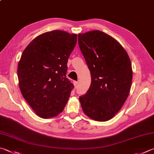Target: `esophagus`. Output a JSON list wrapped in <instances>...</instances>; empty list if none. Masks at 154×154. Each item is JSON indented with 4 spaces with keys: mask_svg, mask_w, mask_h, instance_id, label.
I'll return each mask as SVG.
<instances>
[{
    "mask_svg": "<svg viewBox=\"0 0 154 154\" xmlns=\"http://www.w3.org/2000/svg\"><path fill=\"white\" fill-rule=\"evenodd\" d=\"M73 83H74L75 88H77V87H78V85H79V82H73Z\"/></svg>",
    "mask_w": 154,
    "mask_h": 154,
    "instance_id": "1",
    "label": "esophagus"
}]
</instances>
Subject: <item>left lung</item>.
<instances>
[{
	"instance_id": "1",
	"label": "left lung",
	"mask_w": 154,
	"mask_h": 154,
	"mask_svg": "<svg viewBox=\"0 0 154 154\" xmlns=\"http://www.w3.org/2000/svg\"><path fill=\"white\" fill-rule=\"evenodd\" d=\"M78 43L91 77L88 91L79 97L81 105L89 118L107 121L121 110L129 94L130 58L115 39L101 31L80 33Z\"/></svg>"
}]
</instances>
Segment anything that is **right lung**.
<instances>
[{"instance_id":"right-lung-1","label":"right lung","mask_w":154,"mask_h":154,"mask_svg":"<svg viewBox=\"0 0 154 154\" xmlns=\"http://www.w3.org/2000/svg\"><path fill=\"white\" fill-rule=\"evenodd\" d=\"M77 36L60 30L46 32L31 42L21 55L17 67L19 88L41 118L61 112L74 88L66 75Z\"/></svg>"}]
</instances>
